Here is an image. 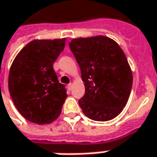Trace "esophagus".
<instances>
[{
  "label": "esophagus",
  "mask_w": 157,
  "mask_h": 157,
  "mask_svg": "<svg viewBox=\"0 0 157 157\" xmlns=\"http://www.w3.org/2000/svg\"><path fill=\"white\" fill-rule=\"evenodd\" d=\"M67 89H68V91H71V89H72V84L70 83L68 86H67Z\"/></svg>",
  "instance_id": "esophagus-1"
}]
</instances>
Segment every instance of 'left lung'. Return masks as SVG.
Wrapping results in <instances>:
<instances>
[{
    "label": "left lung",
    "instance_id": "1",
    "mask_svg": "<svg viewBox=\"0 0 157 157\" xmlns=\"http://www.w3.org/2000/svg\"><path fill=\"white\" fill-rule=\"evenodd\" d=\"M85 82L78 100L84 114L94 121L113 119L124 108L132 87V72L124 52L105 36L73 39L69 43Z\"/></svg>",
    "mask_w": 157,
    "mask_h": 157
}]
</instances>
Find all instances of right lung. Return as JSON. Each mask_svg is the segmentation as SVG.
I'll list each match as a JSON object with an SVG mask.
<instances>
[{
    "label": "right lung",
    "instance_id": "1",
    "mask_svg": "<svg viewBox=\"0 0 157 157\" xmlns=\"http://www.w3.org/2000/svg\"><path fill=\"white\" fill-rule=\"evenodd\" d=\"M65 43L66 39L34 40L22 48L11 66L9 93L18 111L32 123L50 124L61 112L67 95L53 63Z\"/></svg>",
    "mask_w": 157,
    "mask_h": 157
}]
</instances>
